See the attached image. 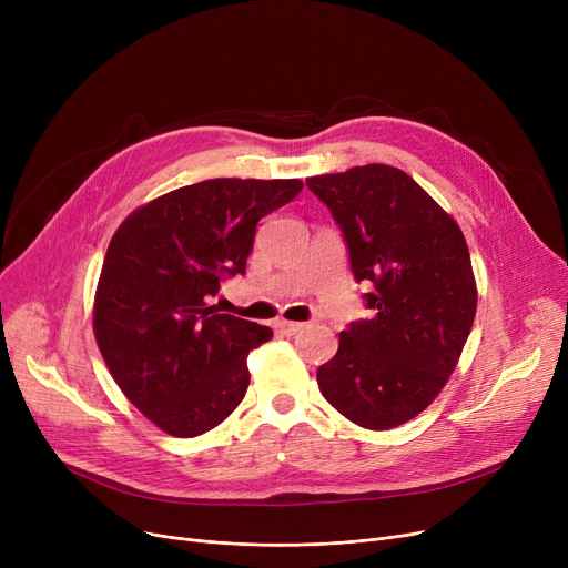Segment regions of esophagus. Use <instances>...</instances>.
I'll use <instances>...</instances> for the list:
<instances>
[{
    "label": "esophagus",
    "instance_id": "34e87169",
    "mask_svg": "<svg viewBox=\"0 0 568 568\" xmlns=\"http://www.w3.org/2000/svg\"><path fill=\"white\" fill-rule=\"evenodd\" d=\"M276 326L281 329V334H285V336H296L304 329L302 322H287V320H281Z\"/></svg>",
    "mask_w": 568,
    "mask_h": 568
}]
</instances>
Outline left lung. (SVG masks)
<instances>
[{
	"label": "left lung",
	"instance_id": "8db88e82",
	"mask_svg": "<svg viewBox=\"0 0 568 568\" xmlns=\"http://www.w3.org/2000/svg\"><path fill=\"white\" fill-rule=\"evenodd\" d=\"M345 234L356 281H371V320L341 332L317 371L345 419L392 430L419 416L456 371L476 315V281L452 214L392 165L306 179Z\"/></svg>",
	"mask_w": 568,
	"mask_h": 568
}]
</instances>
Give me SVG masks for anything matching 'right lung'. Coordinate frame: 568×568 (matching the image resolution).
<instances>
[{"instance_id": "right-lung-1", "label": "right lung", "mask_w": 568, "mask_h": 568, "mask_svg": "<svg viewBox=\"0 0 568 568\" xmlns=\"http://www.w3.org/2000/svg\"><path fill=\"white\" fill-rule=\"evenodd\" d=\"M302 179H206L138 206L110 239L94 336L122 394L172 437L223 424L251 384L248 354L268 326L219 313L209 296L246 272L257 221Z\"/></svg>"}]
</instances>
